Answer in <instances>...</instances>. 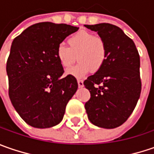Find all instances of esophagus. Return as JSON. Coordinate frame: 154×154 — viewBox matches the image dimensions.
Returning a JSON list of instances; mask_svg holds the SVG:
<instances>
[{
  "mask_svg": "<svg viewBox=\"0 0 154 154\" xmlns=\"http://www.w3.org/2000/svg\"><path fill=\"white\" fill-rule=\"evenodd\" d=\"M78 86H79V87H83V86H84V82H83V80H78Z\"/></svg>",
  "mask_w": 154,
  "mask_h": 154,
  "instance_id": "obj_1",
  "label": "esophagus"
}]
</instances>
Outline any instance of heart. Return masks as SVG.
Masks as SVG:
<instances>
[{"mask_svg": "<svg viewBox=\"0 0 154 154\" xmlns=\"http://www.w3.org/2000/svg\"><path fill=\"white\" fill-rule=\"evenodd\" d=\"M68 48L59 45L56 57L62 68H68L75 62H79L67 70L66 74L77 79H81L90 73L91 69L97 72L103 68L107 59L105 42L100 37L89 32H79L68 39Z\"/></svg>", "mask_w": 154, "mask_h": 154, "instance_id": "1", "label": "heart"}]
</instances>
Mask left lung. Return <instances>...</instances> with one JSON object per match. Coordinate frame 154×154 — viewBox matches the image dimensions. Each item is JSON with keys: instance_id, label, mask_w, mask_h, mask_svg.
Listing matches in <instances>:
<instances>
[{"instance_id": "obj_1", "label": "left lung", "mask_w": 154, "mask_h": 154, "mask_svg": "<svg viewBox=\"0 0 154 154\" xmlns=\"http://www.w3.org/2000/svg\"><path fill=\"white\" fill-rule=\"evenodd\" d=\"M85 26L97 32L107 48L103 68L84 81L91 93L85 103L86 113L92 124L115 128L127 121L140 95L139 53L133 40L116 26L101 23Z\"/></svg>"}]
</instances>
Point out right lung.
<instances>
[{
	"label": "right lung",
	"mask_w": 154,
	"mask_h": 154,
	"mask_svg": "<svg viewBox=\"0 0 154 154\" xmlns=\"http://www.w3.org/2000/svg\"><path fill=\"white\" fill-rule=\"evenodd\" d=\"M78 30L67 24L41 22L26 28L12 43L7 62L9 98L32 127L60 123L78 89L75 77L62 78L64 70L56 57L57 47Z\"/></svg>",
	"instance_id": "obj_1"
}]
</instances>
